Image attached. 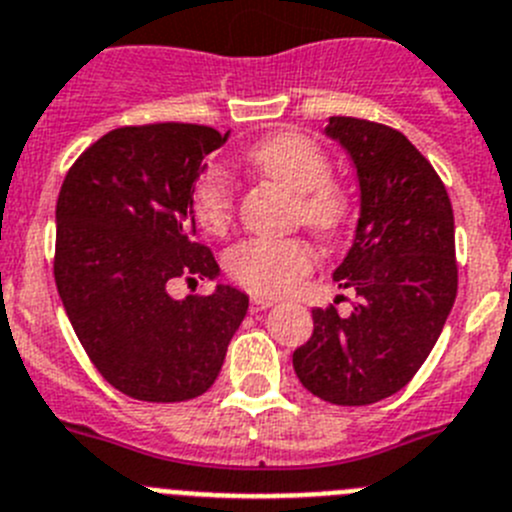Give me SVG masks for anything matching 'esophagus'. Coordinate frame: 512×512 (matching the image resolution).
I'll return each instance as SVG.
<instances>
[{"label":"esophagus","instance_id":"1","mask_svg":"<svg viewBox=\"0 0 512 512\" xmlns=\"http://www.w3.org/2000/svg\"><path fill=\"white\" fill-rule=\"evenodd\" d=\"M273 306H275L273 298H262V296L252 298V311H267V308H273Z\"/></svg>","mask_w":512,"mask_h":512}]
</instances>
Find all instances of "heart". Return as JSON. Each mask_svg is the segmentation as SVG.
<instances>
[{
  "instance_id": "b5f03b06",
  "label": "heart",
  "mask_w": 512,
  "mask_h": 512,
  "mask_svg": "<svg viewBox=\"0 0 512 512\" xmlns=\"http://www.w3.org/2000/svg\"><path fill=\"white\" fill-rule=\"evenodd\" d=\"M247 163L298 193L303 222L331 234L349 214L344 193L329 181L331 163L321 145L298 130L262 137L247 150ZM193 214L209 232L219 234L232 222V186L222 168H209L193 188ZM227 273L260 296L288 293L313 265L311 242L301 237L242 239L224 257Z\"/></svg>"
}]
</instances>
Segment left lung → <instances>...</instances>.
<instances>
[{
	"mask_svg": "<svg viewBox=\"0 0 512 512\" xmlns=\"http://www.w3.org/2000/svg\"><path fill=\"white\" fill-rule=\"evenodd\" d=\"M324 132L357 168V229L334 270L354 301L349 316L313 308V334L293 352V370L326 403L370 405L411 382L454 306V211L403 132L354 117H329Z\"/></svg>",
	"mask_w": 512,
	"mask_h": 512,
	"instance_id": "left-lung-1",
	"label": "left lung"
}]
</instances>
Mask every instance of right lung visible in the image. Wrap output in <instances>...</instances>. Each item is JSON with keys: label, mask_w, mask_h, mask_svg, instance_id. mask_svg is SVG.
Returning <instances> with one entry per match:
<instances>
[{"label": "right lung", "mask_w": 512, "mask_h": 512, "mask_svg": "<svg viewBox=\"0 0 512 512\" xmlns=\"http://www.w3.org/2000/svg\"><path fill=\"white\" fill-rule=\"evenodd\" d=\"M204 124L119 127L71 165L55 204L53 275L78 342L119 393L147 403L204 395L222 370L250 298L168 293L170 280L219 278L193 242V188L227 142Z\"/></svg>", "instance_id": "1"}]
</instances>
